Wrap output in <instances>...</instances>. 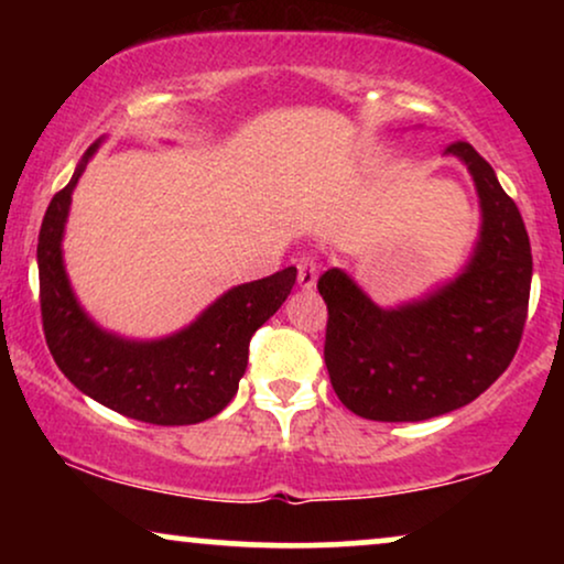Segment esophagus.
I'll return each mask as SVG.
<instances>
[{"label":"esophagus","instance_id":"obj_1","mask_svg":"<svg viewBox=\"0 0 564 564\" xmlns=\"http://www.w3.org/2000/svg\"><path fill=\"white\" fill-rule=\"evenodd\" d=\"M297 284L303 290H313L318 284V264L313 259H303L297 264Z\"/></svg>","mask_w":564,"mask_h":564}]
</instances>
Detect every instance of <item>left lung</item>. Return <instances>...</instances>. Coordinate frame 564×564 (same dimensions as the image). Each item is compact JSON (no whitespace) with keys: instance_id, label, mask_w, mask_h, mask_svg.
I'll list each match as a JSON object with an SVG mask.
<instances>
[{"instance_id":"8db88e82","label":"left lung","mask_w":564,"mask_h":564,"mask_svg":"<svg viewBox=\"0 0 564 564\" xmlns=\"http://www.w3.org/2000/svg\"><path fill=\"white\" fill-rule=\"evenodd\" d=\"M444 156L467 166L480 205L477 241L457 274L395 305H377L344 269L318 280L330 384L361 419L426 421L457 411L519 349L531 290L527 226L473 145L452 143Z\"/></svg>"}]
</instances>
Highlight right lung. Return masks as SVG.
I'll return each instance as SVG.
<instances>
[{"mask_svg": "<svg viewBox=\"0 0 564 564\" xmlns=\"http://www.w3.org/2000/svg\"><path fill=\"white\" fill-rule=\"evenodd\" d=\"M102 143L89 145L72 182L51 199L37 236L45 341L74 388L115 413L156 426L207 421L234 400L253 330L280 311L297 269L236 284L169 336L128 338L102 328L76 297L64 261L72 195Z\"/></svg>", "mask_w": 564, "mask_h": 564, "instance_id": "1", "label": "right lung"}]
</instances>
